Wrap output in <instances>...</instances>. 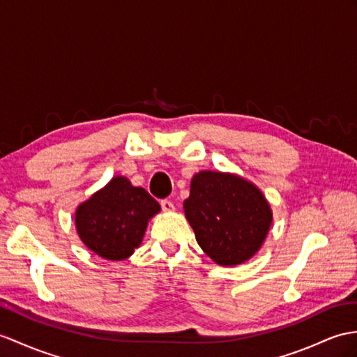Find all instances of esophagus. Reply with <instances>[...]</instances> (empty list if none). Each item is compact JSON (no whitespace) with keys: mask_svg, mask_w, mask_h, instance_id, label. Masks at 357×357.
Wrapping results in <instances>:
<instances>
[{"mask_svg":"<svg viewBox=\"0 0 357 357\" xmlns=\"http://www.w3.org/2000/svg\"><path fill=\"white\" fill-rule=\"evenodd\" d=\"M160 206H162L163 212H174V208H176L171 202H168V199H163V202H160Z\"/></svg>","mask_w":357,"mask_h":357,"instance_id":"1","label":"esophagus"}]
</instances>
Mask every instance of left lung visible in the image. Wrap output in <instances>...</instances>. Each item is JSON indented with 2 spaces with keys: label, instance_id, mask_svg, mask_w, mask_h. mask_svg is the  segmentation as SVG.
Instances as JSON below:
<instances>
[{
  "label": "left lung",
  "instance_id": "1",
  "mask_svg": "<svg viewBox=\"0 0 357 357\" xmlns=\"http://www.w3.org/2000/svg\"><path fill=\"white\" fill-rule=\"evenodd\" d=\"M183 208L198 245L221 266L253 257L273 224L271 206L262 190L231 172H197Z\"/></svg>",
  "mask_w": 357,
  "mask_h": 357
}]
</instances>
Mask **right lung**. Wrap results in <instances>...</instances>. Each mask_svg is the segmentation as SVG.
I'll use <instances>...</instances> for the list:
<instances>
[{"label": "right lung", "mask_w": 357, "mask_h": 357, "mask_svg": "<svg viewBox=\"0 0 357 357\" xmlns=\"http://www.w3.org/2000/svg\"><path fill=\"white\" fill-rule=\"evenodd\" d=\"M160 204L144 188L115 176L75 211L78 238L106 260H124L141 245L149 221Z\"/></svg>", "instance_id": "right-lung-1"}]
</instances>
